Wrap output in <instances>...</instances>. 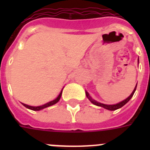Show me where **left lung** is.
<instances>
[{
	"label": "left lung",
	"mask_w": 150,
	"mask_h": 150,
	"mask_svg": "<svg viewBox=\"0 0 150 150\" xmlns=\"http://www.w3.org/2000/svg\"><path fill=\"white\" fill-rule=\"evenodd\" d=\"M138 62H139V59H138ZM137 85H136V86H135L134 89L133 90V91H132V93L131 94V95H130L129 97H128L125 100H122V101L120 102V103H118V104H112V105H108V104H102V103H99V102L96 101V100H95L94 99L91 98V97L90 96L89 94H88V92H87L86 91V97L88 98V100H90V101L93 104H95V105L96 106H99V107H104V109H107V110H116L117 109H120V108H121L122 107H123V106L125 105V104H127L128 101L130 100V99L132 98V96L134 95V93L135 92V91H136V88H137Z\"/></svg>",
	"instance_id": "obj_1"
}]
</instances>
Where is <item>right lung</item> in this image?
Masks as SVG:
<instances>
[{"mask_svg":"<svg viewBox=\"0 0 150 150\" xmlns=\"http://www.w3.org/2000/svg\"><path fill=\"white\" fill-rule=\"evenodd\" d=\"M62 90H63V88H62ZM62 91H61V92H60V94H59V96L57 97V98L55 99V100H52V101H50V102H48V103H46V104H43V105H42V106H38V107H32V106L27 105V104H23V103H22V105L25 106V107H27L28 109L32 110H34V111L40 110L44 109V108H46V107H50V106H52V105H53V104H56L57 102H58L59 100H60L61 96H62Z\"/></svg>","mask_w":150,"mask_h":150,"instance_id":"add662e5","label":"right lung"}]
</instances>
